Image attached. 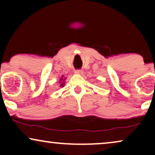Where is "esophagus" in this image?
<instances>
[{
	"mask_svg": "<svg viewBox=\"0 0 155 155\" xmlns=\"http://www.w3.org/2000/svg\"><path fill=\"white\" fill-rule=\"evenodd\" d=\"M75 73L77 74V75H82V74L83 73V71H82V70H75Z\"/></svg>",
	"mask_w": 155,
	"mask_h": 155,
	"instance_id": "1",
	"label": "esophagus"
}]
</instances>
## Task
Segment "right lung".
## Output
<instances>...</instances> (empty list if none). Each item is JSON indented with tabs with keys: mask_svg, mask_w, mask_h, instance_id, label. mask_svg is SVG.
<instances>
[{
	"mask_svg": "<svg viewBox=\"0 0 155 155\" xmlns=\"http://www.w3.org/2000/svg\"><path fill=\"white\" fill-rule=\"evenodd\" d=\"M65 80V78H63V75L61 76V78H60V82H59V83H61V84H60V86L61 87L64 86V84H65V83H64Z\"/></svg>",
	"mask_w": 155,
	"mask_h": 155,
	"instance_id": "obj_1",
	"label": "right lung"
}]
</instances>
